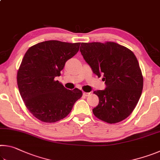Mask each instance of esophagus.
<instances>
[{"label": "esophagus", "instance_id": "esophagus-1", "mask_svg": "<svg viewBox=\"0 0 160 160\" xmlns=\"http://www.w3.org/2000/svg\"><path fill=\"white\" fill-rule=\"evenodd\" d=\"M90 92H83V95L85 96V97H88L90 95Z\"/></svg>", "mask_w": 160, "mask_h": 160}]
</instances>
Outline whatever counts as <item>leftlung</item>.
I'll return each mask as SVG.
<instances>
[{
  "mask_svg": "<svg viewBox=\"0 0 160 160\" xmlns=\"http://www.w3.org/2000/svg\"><path fill=\"white\" fill-rule=\"evenodd\" d=\"M84 59L99 78L103 75L107 88L94 93L99 104L94 115L109 123L124 120L132 112L141 96L143 77L135 54L115 42L82 43Z\"/></svg>",
  "mask_w": 160,
  "mask_h": 160,
  "instance_id": "1",
  "label": "left lung"
}]
</instances>
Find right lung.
<instances>
[{
	"instance_id": "1",
	"label": "right lung",
	"mask_w": 160,
	"mask_h": 160,
	"mask_svg": "<svg viewBox=\"0 0 160 160\" xmlns=\"http://www.w3.org/2000/svg\"><path fill=\"white\" fill-rule=\"evenodd\" d=\"M80 45L45 41L29 48L24 56L17 75L19 91L28 109L43 122L53 123L66 117L82 95L79 89L68 90L55 80L66 62L78 52Z\"/></svg>"
}]
</instances>
